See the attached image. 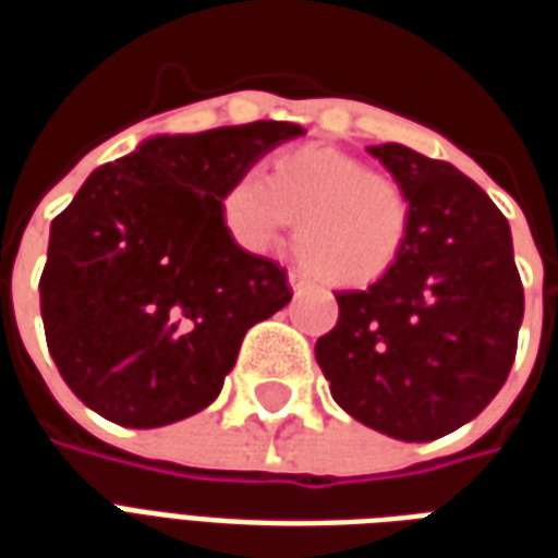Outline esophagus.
I'll use <instances>...</instances> for the list:
<instances>
[{
	"instance_id": "34e87169",
	"label": "esophagus",
	"mask_w": 558,
	"mask_h": 558,
	"mask_svg": "<svg viewBox=\"0 0 558 558\" xmlns=\"http://www.w3.org/2000/svg\"><path fill=\"white\" fill-rule=\"evenodd\" d=\"M287 278H290V287H292V292H295V295H299V292H304L307 290V287H311V280L304 278L302 271H295V268H292L290 275H287Z\"/></svg>"
}]
</instances>
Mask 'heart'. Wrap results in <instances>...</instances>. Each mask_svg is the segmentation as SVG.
Wrapping results in <instances>:
<instances>
[{"mask_svg":"<svg viewBox=\"0 0 558 558\" xmlns=\"http://www.w3.org/2000/svg\"><path fill=\"white\" fill-rule=\"evenodd\" d=\"M218 211L232 242L251 254L275 247L299 220L295 251L331 287H367L388 275L412 227L410 196L398 179L326 146L278 158L268 182L242 172L220 194Z\"/></svg>","mask_w":558,"mask_h":558,"instance_id":"obj_1","label":"heart"}]
</instances>
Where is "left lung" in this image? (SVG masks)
Returning <instances> with one entry per match:
<instances>
[{
  "mask_svg": "<svg viewBox=\"0 0 558 558\" xmlns=\"http://www.w3.org/2000/svg\"><path fill=\"white\" fill-rule=\"evenodd\" d=\"M367 151L410 196V239L367 290L335 292L338 326L316 340V362L352 418L430 442L475 418L514 364L523 283L511 227L451 163L400 143Z\"/></svg>",
  "mask_w": 558,
  "mask_h": 558,
  "instance_id": "obj_1",
  "label": "left lung"
}]
</instances>
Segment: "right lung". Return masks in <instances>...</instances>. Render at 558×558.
I'll return each mask as SVG.
<instances>
[{
  "label": "right lung",
  "instance_id": "obj_1",
  "mask_svg": "<svg viewBox=\"0 0 558 558\" xmlns=\"http://www.w3.org/2000/svg\"><path fill=\"white\" fill-rule=\"evenodd\" d=\"M302 134L251 122L148 137L92 172L50 223L44 331L89 410L148 430L218 398L244 331L292 299L287 271L223 230L220 194Z\"/></svg>",
  "mask_w": 558,
  "mask_h": 558
}]
</instances>
